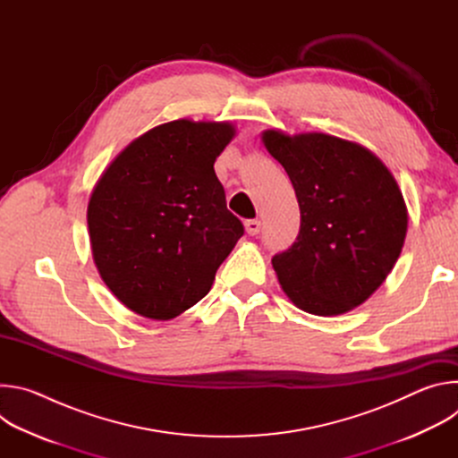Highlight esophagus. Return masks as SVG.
Listing matches in <instances>:
<instances>
[{
    "mask_svg": "<svg viewBox=\"0 0 458 458\" xmlns=\"http://www.w3.org/2000/svg\"><path fill=\"white\" fill-rule=\"evenodd\" d=\"M244 230L248 235H257L260 232V221H257V219L244 221Z\"/></svg>",
    "mask_w": 458,
    "mask_h": 458,
    "instance_id": "obj_1",
    "label": "esophagus"
}]
</instances>
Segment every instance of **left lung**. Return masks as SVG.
Masks as SVG:
<instances>
[{"label":"left lung","instance_id":"8db88e82","mask_svg":"<svg viewBox=\"0 0 458 458\" xmlns=\"http://www.w3.org/2000/svg\"><path fill=\"white\" fill-rule=\"evenodd\" d=\"M301 210L297 241L272 267L288 299L320 317L346 313L386 281L403 251L408 208L397 179L366 147L322 132L260 134Z\"/></svg>","mask_w":458,"mask_h":458}]
</instances>
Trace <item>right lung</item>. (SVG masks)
Returning <instances> with one entry per match:
<instances>
[{
	"mask_svg": "<svg viewBox=\"0 0 458 458\" xmlns=\"http://www.w3.org/2000/svg\"><path fill=\"white\" fill-rule=\"evenodd\" d=\"M233 138L230 121L163 123L98 179L87 208L94 265L130 311L168 320L210 292L244 233L214 170Z\"/></svg>",
	"mask_w": 458,
	"mask_h": 458,
	"instance_id": "right-lung-1",
	"label": "right lung"
}]
</instances>
